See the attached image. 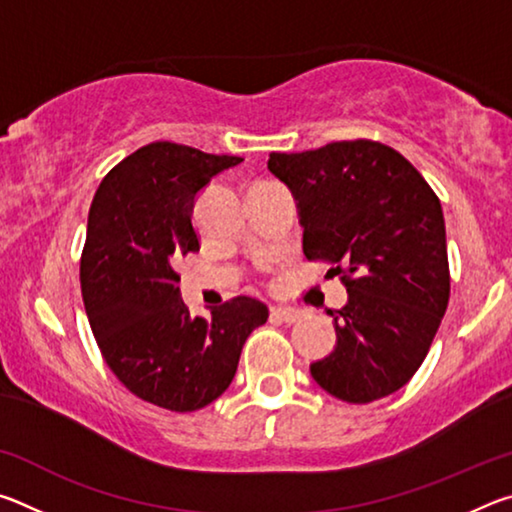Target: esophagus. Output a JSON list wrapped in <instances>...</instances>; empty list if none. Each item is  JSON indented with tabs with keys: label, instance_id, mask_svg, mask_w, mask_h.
Wrapping results in <instances>:
<instances>
[{
	"label": "esophagus",
	"instance_id": "1",
	"mask_svg": "<svg viewBox=\"0 0 512 512\" xmlns=\"http://www.w3.org/2000/svg\"><path fill=\"white\" fill-rule=\"evenodd\" d=\"M300 311L293 309V307H282V305H275L271 307V318L275 320H284V323H296V320H300Z\"/></svg>",
	"mask_w": 512,
	"mask_h": 512
}]
</instances>
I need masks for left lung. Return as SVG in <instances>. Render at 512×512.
Here are the masks:
<instances>
[{
  "label": "left lung",
  "mask_w": 512,
  "mask_h": 512,
  "mask_svg": "<svg viewBox=\"0 0 512 512\" xmlns=\"http://www.w3.org/2000/svg\"><path fill=\"white\" fill-rule=\"evenodd\" d=\"M268 171L293 194L307 259L336 264L334 275L345 266L336 345L311 363V377L350 404L400 391L427 357L449 300L438 196L404 155L368 140L271 153Z\"/></svg>",
  "instance_id": "obj_1"
}]
</instances>
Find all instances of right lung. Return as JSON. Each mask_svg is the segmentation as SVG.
I'll list each match as a JSON object with an SVG mask.
<instances>
[{
    "label": "right lung",
    "mask_w": 512,
    "mask_h": 512,
    "mask_svg": "<svg viewBox=\"0 0 512 512\" xmlns=\"http://www.w3.org/2000/svg\"><path fill=\"white\" fill-rule=\"evenodd\" d=\"M235 155L153 142L112 169L94 194L81 257V291L103 359L128 391L162 409L198 411L225 393L241 348L268 307L239 296L189 314L180 257L196 253L198 194Z\"/></svg>",
    "instance_id": "add662e5"
}]
</instances>
